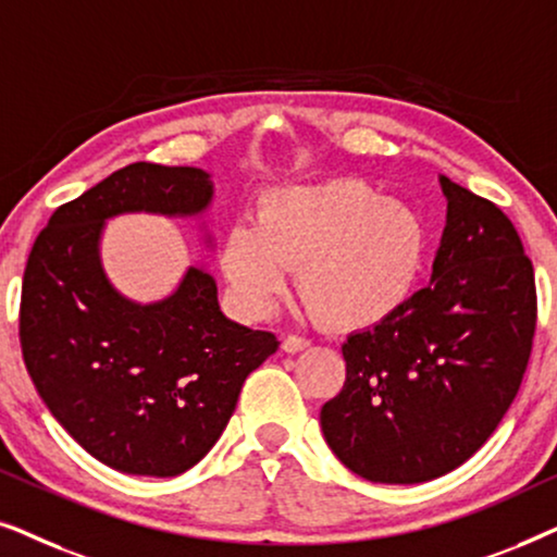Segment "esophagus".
<instances>
[{
    "label": "esophagus",
    "mask_w": 557,
    "mask_h": 557,
    "mask_svg": "<svg viewBox=\"0 0 557 557\" xmlns=\"http://www.w3.org/2000/svg\"><path fill=\"white\" fill-rule=\"evenodd\" d=\"M281 347H284V352H301V349L309 347V339L299 337V334H286Z\"/></svg>",
    "instance_id": "obj_1"
}]
</instances>
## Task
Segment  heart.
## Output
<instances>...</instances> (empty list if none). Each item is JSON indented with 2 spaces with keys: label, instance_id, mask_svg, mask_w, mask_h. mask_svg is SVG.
<instances>
[{
  "label": "heart",
  "instance_id": "obj_1",
  "mask_svg": "<svg viewBox=\"0 0 557 557\" xmlns=\"http://www.w3.org/2000/svg\"><path fill=\"white\" fill-rule=\"evenodd\" d=\"M423 261L421 218L360 180L276 189L261 202L258 227L233 225L220 250L246 314H265L296 269L301 301L332 330L391 319L413 294Z\"/></svg>",
  "mask_w": 557,
  "mask_h": 557
}]
</instances>
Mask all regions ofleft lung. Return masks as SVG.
I'll list each match as a JSON object with an SVG mask.
<instances>
[{
    "mask_svg": "<svg viewBox=\"0 0 557 557\" xmlns=\"http://www.w3.org/2000/svg\"><path fill=\"white\" fill-rule=\"evenodd\" d=\"M448 220L431 284L349 334L324 403L337 459L380 484H421L471 459L512 406L537 326L532 261L505 212L441 177Z\"/></svg>",
    "mask_w": 557,
    "mask_h": 557,
    "instance_id": "obj_1",
    "label": "left lung"
}]
</instances>
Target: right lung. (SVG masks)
I'll use <instances>...</instances> for the list:
<instances>
[{"mask_svg": "<svg viewBox=\"0 0 557 557\" xmlns=\"http://www.w3.org/2000/svg\"><path fill=\"white\" fill-rule=\"evenodd\" d=\"M210 177L136 162L60 205L29 250L20 301L22 360L58 423L106 467L177 476L215 446L240 387L278 349L218 309L210 273L189 269L170 299L139 307L98 261L106 218L195 215Z\"/></svg>", "mask_w": 557, "mask_h": 557, "instance_id": "obj_1", "label": "right lung"}]
</instances>
